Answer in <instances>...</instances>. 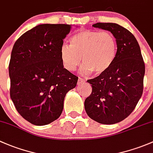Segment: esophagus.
<instances>
[{
	"instance_id": "esophagus-1",
	"label": "esophagus",
	"mask_w": 153,
	"mask_h": 153,
	"mask_svg": "<svg viewBox=\"0 0 153 153\" xmlns=\"http://www.w3.org/2000/svg\"><path fill=\"white\" fill-rule=\"evenodd\" d=\"M85 80L84 79L81 78V77H79V78L78 79V83H77L78 85H81L85 84Z\"/></svg>"
}]
</instances>
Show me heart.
<instances>
[{
	"label": "heart",
	"mask_w": 153,
	"mask_h": 153,
	"mask_svg": "<svg viewBox=\"0 0 153 153\" xmlns=\"http://www.w3.org/2000/svg\"><path fill=\"white\" fill-rule=\"evenodd\" d=\"M117 53L116 38L108 31L82 30L71 38V45L62 43L60 58L64 68L74 71L82 59L85 74H103L114 62Z\"/></svg>",
	"instance_id": "b5f03b06"
}]
</instances>
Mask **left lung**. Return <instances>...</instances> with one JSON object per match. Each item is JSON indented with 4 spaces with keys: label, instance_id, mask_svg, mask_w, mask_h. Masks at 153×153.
<instances>
[{
    "label": "left lung",
    "instance_id": "obj_1",
    "mask_svg": "<svg viewBox=\"0 0 153 153\" xmlns=\"http://www.w3.org/2000/svg\"><path fill=\"white\" fill-rule=\"evenodd\" d=\"M93 26L111 31L116 38L117 53L106 71L87 80L92 92L85 101V109L99 123L116 124L130 115L142 96L145 65L138 42L130 31L113 23Z\"/></svg>",
    "mask_w": 153,
    "mask_h": 153
}]
</instances>
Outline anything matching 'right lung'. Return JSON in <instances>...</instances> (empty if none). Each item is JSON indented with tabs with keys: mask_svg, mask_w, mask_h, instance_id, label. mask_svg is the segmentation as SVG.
<instances>
[{
	"mask_svg": "<svg viewBox=\"0 0 153 153\" xmlns=\"http://www.w3.org/2000/svg\"><path fill=\"white\" fill-rule=\"evenodd\" d=\"M68 24H41L16 40L9 65L10 97L20 116L34 125L56 120L78 77L64 68L60 47Z\"/></svg>",
	"mask_w": 153,
	"mask_h": 153,
	"instance_id": "right-lung-1",
	"label": "right lung"
}]
</instances>
